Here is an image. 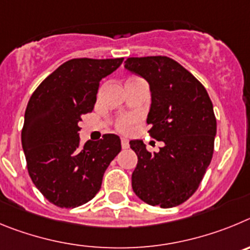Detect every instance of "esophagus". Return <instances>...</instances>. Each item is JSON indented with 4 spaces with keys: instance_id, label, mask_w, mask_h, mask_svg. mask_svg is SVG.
<instances>
[{
    "instance_id": "esophagus-1",
    "label": "esophagus",
    "mask_w": 250,
    "mask_h": 250,
    "mask_svg": "<svg viewBox=\"0 0 250 250\" xmlns=\"http://www.w3.org/2000/svg\"><path fill=\"white\" fill-rule=\"evenodd\" d=\"M121 145H122L123 149H125V148L129 147V142H128L127 138H122L121 139Z\"/></svg>"
}]
</instances>
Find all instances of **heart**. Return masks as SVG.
<instances>
[{
  "label": "heart",
  "instance_id": "heart-1",
  "mask_svg": "<svg viewBox=\"0 0 250 250\" xmlns=\"http://www.w3.org/2000/svg\"><path fill=\"white\" fill-rule=\"evenodd\" d=\"M133 117H122L118 122H117V128L120 130H127L130 127V125L133 123Z\"/></svg>",
  "mask_w": 250,
  "mask_h": 250
}]
</instances>
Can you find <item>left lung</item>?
Masks as SVG:
<instances>
[{
  "label": "left lung",
  "instance_id": "obj_1",
  "mask_svg": "<svg viewBox=\"0 0 250 250\" xmlns=\"http://www.w3.org/2000/svg\"><path fill=\"white\" fill-rule=\"evenodd\" d=\"M125 63L149 83L148 132L164 143L150 153L143 141L129 142L138 157L133 192L149 206H179L198 189L212 161L217 133L213 103L203 84L172 58L129 57Z\"/></svg>",
  "mask_w": 250,
  "mask_h": 250
}]
</instances>
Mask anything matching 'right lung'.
<instances>
[{"mask_svg": "<svg viewBox=\"0 0 250 250\" xmlns=\"http://www.w3.org/2000/svg\"><path fill=\"white\" fill-rule=\"evenodd\" d=\"M123 58H73L52 72L31 96L22 128L27 169L37 189L61 208H76L94 198L103 174L121 152V139L104 134L81 146L80 122L93 111L102 78Z\"/></svg>", "mask_w": 250, "mask_h": 250, "instance_id": "right-lung-1", "label": "right lung"}]
</instances>
